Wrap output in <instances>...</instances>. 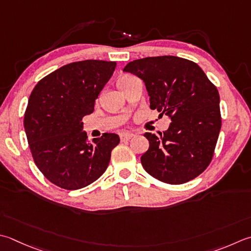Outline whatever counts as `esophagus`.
Wrapping results in <instances>:
<instances>
[{
  "mask_svg": "<svg viewBox=\"0 0 251 251\" xmlns=\"http://www.w3.org/2000/svg\"><path fill=\"white\" fill-rule=\"evenodd\" d=\"M131 137H134V134H131V132H121L120 134V138L122 141L129 140Z\"/></svg>",
  "mask_w": 251,
  "mask_h": 251,
  "instance_id": "34e87169",
  "label": "esophagus"
}]
</instances>
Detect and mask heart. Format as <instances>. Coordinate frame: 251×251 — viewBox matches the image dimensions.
<instances>
[{
    "label": "heart",
    "mask_w": 251,
    "mask_h": 251,
    "mask_svg": "<svg viewBox=\"0 0 251 251\" xmlns=\"http://www.w3.org/2000/svg\"><path fill=\"white\" fill-rule=\"evenodd\" d=\"M132 79H134V77H131V76H122V77H120L119 79H117V81H116L117 87H119L122 91H124L125 88H126L127 86H128V83H129Z\"/></svg>",
    "instance_id": "b5f03b06"
}]
</instances>
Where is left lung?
Segmentation results:
<instances>
[{"instance_id": "1", "label": "left lung", "mask_w": 251, "mask_h": 251, "mask_svg": "<svg viewBox=\"0 0 251 251\" xmlns=\"http://www.w3.org/2000/svg\"><path fill=\"white\" fill-rule=\"evenodd\" d=\"M123 71L144 80L151 109L172 121L160 136L144 135L149 140L141 155L147 173L172 185L197 177L212 160L222 124L217 87L198 64L177 56L140 58Z\"/></svg>"}]
</instances>
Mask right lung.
<instances>
[{
    "mask_svg": "<svg viewBox=\"0 0 251 251\" xmlns=\"http://www.w3.org/2000/svg\"><path fill=\"white\" fill-rule=\"evenodd\" d=\"M115 67L98 60L67 64L42 78L29 97L24 119L29 148L38 169L58 187L76 190L93 183L119 145L116 134L88 141L81 122Z\"/></svg>",
    "mask_w": 251,
    "mask_h": 251,
    "instance_id": "right-lung-1",
    "label": "right lung"
}]
</instances>
